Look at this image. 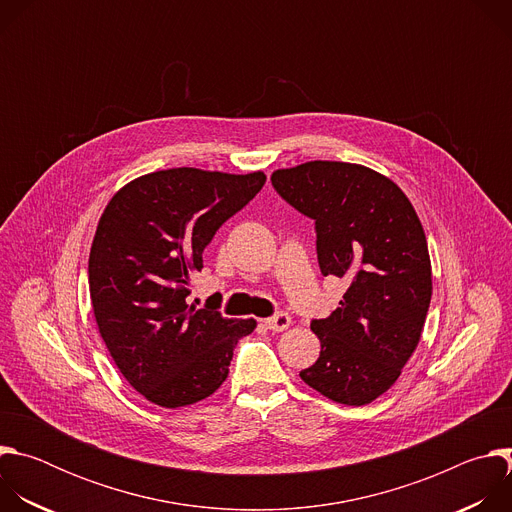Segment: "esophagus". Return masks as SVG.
<instances>
[{"instance_id":"34e87169","label":"esophagus","mask_w":512,"mask_h":512,"mask_svg":"<svg viewBox=\"0 0 512 512\" xmlns=\"http://www.w3.org/2000/svg\"><path fill=\"white\" fill-rule=\"evenodd\" d=\"M263 324H265L269 330H273V332H283V330L291 324V318H289L285 312H279V314H275L273 318L263 320Z\"/></svg>"}]
</instances>
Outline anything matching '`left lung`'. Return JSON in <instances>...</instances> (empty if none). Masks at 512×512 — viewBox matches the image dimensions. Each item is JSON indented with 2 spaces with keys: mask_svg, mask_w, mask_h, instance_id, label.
<instances>
[{
  "mask_svg": "<svg viewBox=\"0 0 512 512\" xmlns=\"http://www.w3.org/2000/svg\"><path fill=\"white\" fill-rule=\"evenodd\" d=\"M271 182L316 221L322 273L348 281L340 306L312 320L322 350L300 377L336 403L367 405L399 379L425 324L431 261L419 216L391 178L360 164L306 162Z\"/></svg>",
  "mask_w": 512,
  "mask_h": 512,
  "instance_id": "1",
  "label": "left lung"
}]
</instances>
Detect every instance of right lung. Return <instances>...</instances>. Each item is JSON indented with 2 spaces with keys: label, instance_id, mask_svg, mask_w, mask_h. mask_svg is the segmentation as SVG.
I'll return each instance as SVG.
<instances>
[{
  "label": "right lung",
  "instance_id": "add662e5",
  "mask_svg": "<svg viewBox=\"0 0 512 512\" xmlns=\"http://www.w3.org/2000/svg\"><path fill=\"white\" fill-rule=\"evenodd\" d=\"M263 172L170 168L125 184L107 204L89 255L99 334L125 381L145 399L186 407L229 377L253 318L190 304L192 275L221 225L265 184Z\"/></svg>",
  "mask_w": 512,
  "mask_h": 512
}]
</instances>
